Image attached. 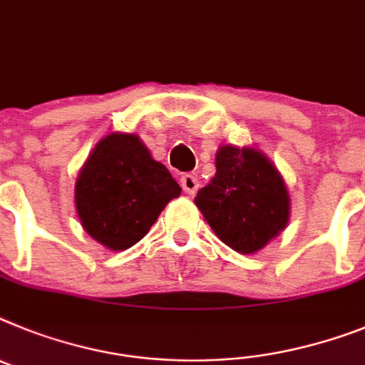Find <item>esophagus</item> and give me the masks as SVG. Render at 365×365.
<instances>
[{"label": "esophagus", "mask_w": 365, "mask_h": 365, "mask_svg": "<svg viewBox=\"0 0 365 365\" xmlns=\"http://www.w3.org/2000/svg\"><path fill=\"white\" fill-rule=\"evenodd\" d=\"M180 186H182V190H185L186 194H195L199 190V180L195 175H190V173H186V175L180 177Z\"/></svg>", "instance_id": "34e87169"}]
</instances>
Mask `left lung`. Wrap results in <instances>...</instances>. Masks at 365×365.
<instances>
[{
  "label": "left lung",
  "mask_w": 365,
  "mask_h": 365,
  "mask_svg": "<svg viewBox=\"0 0 365 365\" xmlns=\"http://www.w3.org/2000/svg\"><path fill=\"white\" fill-rule=\"evenodd\" d=\"M195 205L217 238L242 255L257 253L284 229L289 197L284 180L260 151L223 145L216 175Z\"/></svg>",
  "instance_id": "left-lung-1"
}]
</instances>
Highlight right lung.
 I'll list each match as a JSON object with an SVG mask.
<instances>
[{
	"instance_id": "obj_1",
	"label": "right lung",
	"mask_w": 365,
	"mask_h": 365,
	"mask_svg": "<svg viewBox=\"0 0 365 365\" xmlns=\"http://www.w3.org/2000/svg\"><path fill=\"white\" fill-rule=\"evenodd\" d=\"M180 186L168 168L153 160L138 136L112 133L103 138L76 185V207L85 230L112 251L144 238Z\"/></svg>"
}]
</instances>
